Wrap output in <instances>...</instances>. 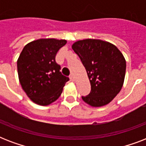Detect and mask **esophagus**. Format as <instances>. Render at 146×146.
Wrapping results in <instances>:
<instances>
[{
	"label": "esophagus",
	"instance_id": "34e87169",
	"mask_svg": "<svg viewBox=\"0 0 146 146\" xmlns=\"http://www.w3.org/2000/svg\"><path fill=\"white\" fill-rule=\"evenodd\" d=\"M70 79L71 81H74V80H75V78H74V76H73V73L70 75Z\"/></svg>",
	"mask_w": 146,
	"mask_h": 146
}]
</instances>
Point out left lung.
Here are the masks:
<instances>
[{
  "instance_id": "8db88e82",
  "label": "left lung",
  "mask_w": 146,
  "mask_h": 146,
  "mask_svg": "<svg viewBox=\"0 0 146 146\" xmlns=\"http://www.w3.org/2000/svg\"><path fill=\"white\" fill-rule=\"evenodd\" d=\"M72 48L86 70L91 92L82 96L92 107H102L112 101L122 89L126 73V60L120 50L110 42L99 39L80 40Z\"/></svg>"
}]
</instances>
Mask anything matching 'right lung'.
I'll return each mask as SVG.
<instances>
[{
    "mask_svg": "<svg viewBox=\"0 0 146 146\" xmlns=\"http://www.w3.org/2000/svg\"><path fill=\"white\" fill-rule=\"evenodd\" d=\"M66 44L64 39L41 38L24 47L17 60V71L22 88L35 104L48 105L61 95L69 78L60 71L55 57Z\"/></svg>",
    "mask_w": 146,
    "mask_h": 146,
    "instance_id": "obj_1",
    "label": "right lung"
}]
</instances>
